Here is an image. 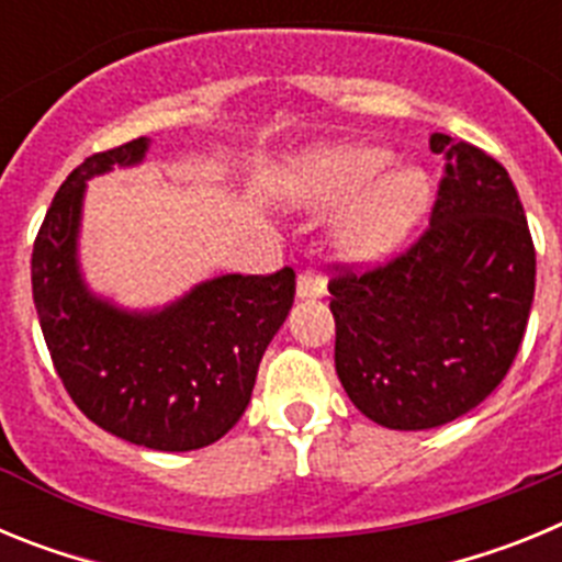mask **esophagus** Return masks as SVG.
I'll return each instance as SVG.
<instances>
[{
	"label": "esophagus",
	"mask_w": 562,
	"mask_h": 562,
	"mask_svg": "<svg viewBox=\"0 0 562 562\" xmlns=\"http://www.w3.org/2000/svg\"><path fill=\"white\" fill-rule=\"evenodd\" d=\"M295 292L301 301H315V297H324L326 295V278L317 276L315 270H304L301 276H297Z\"/></svg>",
	"instance_id": "1"
}]
</instances>
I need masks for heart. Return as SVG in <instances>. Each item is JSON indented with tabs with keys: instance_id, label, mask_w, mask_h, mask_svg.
I'll return each instance as SVG.
<instances>
[{
	"instance_id": "1",
	"label": "heart",
	"mask_w": 562,
	"mask_h": 562,
	"mask_svg": "<svg viewBox=\"0 0 562 562\" xmlns=\"http://www.w3.org/2000/svg\"><path fill=\"white\" fill-rule=\"evenodd\" d=\"M391 166L374 146L310 148L292 162L290 191L310 207L355 205L337 225V250L357 265H374L414 233L430 205V182L416 168Z\"/></svg>"
}]
</instances>
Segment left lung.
<instances>
[{"mask_svg":"<svg viewBox=\"0 0 562 562\" xmlns=\"http://www.w3.org/2000/svg\"><path fill=\"white\" fill-rule=\"evenodd\" d=\"M430 227L389 265L331 278L335 369L360 414L428 430L493 394L524 340L535 245L498 160L448 134Z\"/></svg>","mask_w":562,"mask_h":562,"instance_id":"obj_1","label":"left lung"}]
</instances>
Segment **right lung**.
<instances>
[{"label": "right lung", "mask_w": 562, "mask_h": 562, "mask_svg": "<svg viewBox=\"0 0 562 562\" xmlns=\"http://www.w3.org/2000/svg\"><path fill=\"white\" fill-rule=\"evenodd\" d=\"M148 137L92 154L58 188L33 245V304L49 357L87 419L148 450L213 445L241 419L258 362L295 297L290 267L216 276L160 310H123L95 295L78 261L92 177L143 162Z\"/></svg>", "instance_id": "1"}]
</instances>
